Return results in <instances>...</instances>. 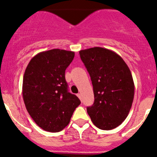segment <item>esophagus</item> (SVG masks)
<instances>
[{
    "mask_svg": "<svg viewBox=\"0 0 157 157\" xmlns=\"http://www.w3.org/2000/svg\"><path fill=\"white\" fill-rule=\"evenodd\" d=\"M77 97L81 100V94H77Z\"/></svg>",
    "mask_w": 157,
    "mask_h": 157,
    "instance_id": "obj_1",
    "label": "esophagus"
}]
</instances>
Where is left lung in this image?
<instances>
[{"instance_id": "obj_1", "label": "left lung", "mask_w": 157, "mask_h": 157, "mask_svg": "<svg viewBox=\"0 0 157 157\" xmlns=\"http://www.w3.org/2000/svg\"><path fill=\"white\" fill-rule=\"evenodd\" d=\"M93 85L94 102L87 111L94 125L111 130L127 118L134 98L135 85L129 68L119 55L94 47L80 50Z\"/></svg>"}]
</instances>
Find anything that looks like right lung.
I'll return each instance as SVG.
<instances>
[{
	"label": "right lung",
	"instance_id": "add662e5",
	"mask_svg": "<svg viewBox=\"0 0 157 157\" xmlns=\"http://www.w3.org/2000/svg\"><path fill=\"white\" fill-rule=\"evenodd\" d=\"M74 52L54 49L38 53L28 64L23 77L22 95L26 109L45 131L57 132L69 124L80 104L68 91L65 70Z\"/></svg>",
	"mask_w": 157,
	"mask_h": 157
}]
</instances>
